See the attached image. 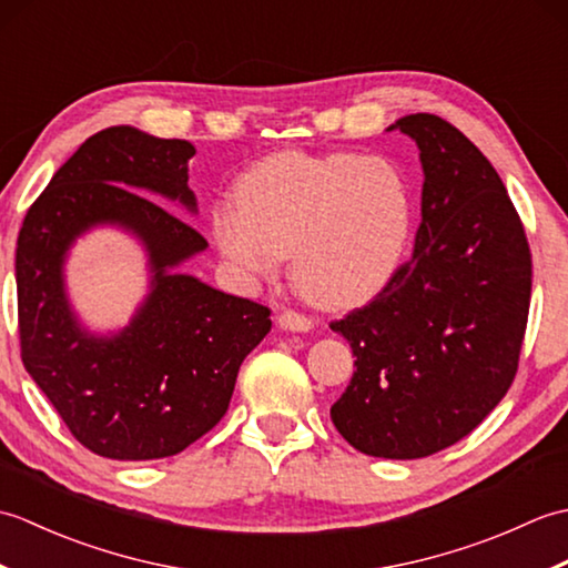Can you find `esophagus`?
Here are the masks:
<instances>
[{"label":"esophagus","instance_id":"obj_1","mask_svg":"<svg viewBox=\"0 0 568 568\" xmlns=\"http://www.w3.org/2000/svg\"><path fill=\"white\" fill-rule=\"evenodd\" d=\"M312 322L310 317H305V315H300V312H281V315H277V327L281 329H285V332H310L312 329Z\"/></svg>","mask_w":568,"mask_h":568}]
</instances>
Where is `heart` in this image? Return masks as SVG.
I'll list each match as a JSON object with an SVG mask.
<instances>
[{"instance_id":"obj_1","label":"heart","mask_w":568,"mask_h":568,"mask_svg":"<svg viewBox=\"0 0 568 568\" xmlns=\"http://www.w3.org/2000/svg\"><path fill=\"white\" fill-rule=\"evenodd\" d=\"M415 232V192L388 159L285 151L241 175L216 204L212 234L246 281H268L293 253V275L327 307L364 303L400 271Z\"/></svg>"}]
</instances>
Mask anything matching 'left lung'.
<instances>
[{
    "instance_id": "left-lung-1",
    "label": "left lung",
    "mask_w": 568,
    "mask_h": 568,
    "mask_svg": "<svg viewBox=\"0 0 568 568\" xmlns=\"http://www.w3.org/2000/svg\"><path fill=\"white\" fill-rule=\"evenodd\" d=\"M393 129L419 149L422 222L413 261L332 322L356 356L332 422L368 456L422 458L464 439L508 393L532 256L500 175L462 131L434 114Z\"/></svg>"
}]
</instances>
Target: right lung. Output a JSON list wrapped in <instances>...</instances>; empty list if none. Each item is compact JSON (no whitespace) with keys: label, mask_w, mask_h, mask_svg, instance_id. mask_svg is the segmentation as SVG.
Segmentation results:
<instances>
[{"label":"right lung","mask_w":568,"mask_h":568,"mask_svg":"<svg viewBox=\"0 0 568 568\" xmlns=\"http://www.w3.org/2000/svg\"><path fill=\"white\" fill-rule=\"evenodd\" d=\"M192 155L190 141L104 129L58 168L17 241L23 366L72 437L116 462L173 456L207 434L226 413L239 366L271 332L268 307L175 271L207 241L146 195L195 214ZM94 225L124 227L150 256L148 300L110 335L83 327L64 287L67 251Z\"/></svg>","instance_id":"1"}]
</instances>
